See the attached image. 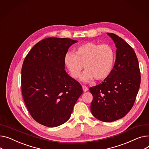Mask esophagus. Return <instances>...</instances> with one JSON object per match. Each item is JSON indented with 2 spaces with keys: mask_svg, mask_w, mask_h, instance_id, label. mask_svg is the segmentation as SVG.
<instances>
[{
  "mask_svg": "<svg viewBox=\"0 0 149 149\" xmlns=\"http://www.w3.org/2000/svg\"><path fill=\"white\" fill-rule=\"evenodd\" d=\"M82 87H83V90L84 92H87V91H88V88H87L86 86L83 85V86H82Z\"/></svg>",
  "mask_w": 149,
  "mask_h": 149,
  "instance_id": "obj_1",
  "label": "esophagus"
}]
</instances>
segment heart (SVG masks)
<instances>
[{"mask_svg":"<svg viewBox=\"0 0 149 149\" xmlns=\"http://www.w3.org/2000/svg\"><path fill=\"white\" fill-rule=\"evenodd\" d=\"M114 59L115 52L111 45L86 42L76 47L75 53H67L64 62L73 78L79 75L84 65L86 70L80 78L83 81L88 82L93 77L96 80L107 78L112 71Z\"/></svg>","mask_w":149,"mask_h":149,"instance_id":"1","label":"heart"}]
</instances>
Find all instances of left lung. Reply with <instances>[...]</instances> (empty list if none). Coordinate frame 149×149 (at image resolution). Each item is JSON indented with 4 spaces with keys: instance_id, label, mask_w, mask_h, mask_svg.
I'll use <instances>...</instances> for the list:
<instances>
[{
    "instance_id": "obj_1",
    "label": "left lung",
    "mask_w": 149,
    "mask_h": 149,
    "mask_svg": "<svg viewBox=\"0 0 149 149\" xmlns=\"http://www.w3.org/2000/svg\"><path fill=\"white\" fill-rule=\"evenodd\" d=\"M116 58L113 69L101 84L89 88L93 95L91 110L97 119L111 122L125 116L132 108L139 90V63L133 48L114 33Z\"/></svg>"
}]
</instances>
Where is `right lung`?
Wrapping results in <instances>:
<instances>
[{"instance_id":"obj_1","label":"right lung","mask_w":149,"mask_h":149,"mask_svg":"<svg viewBox=\"0 0 149 149\" xmlns=\"http://www.w3.org/2000/svg\"><path fill=\"white\" fill-rule=\"evenodd\" d=\"M77 41L47 38L35 44L26 56L22 68V92L33 119L47 127L68 120L83 93L80 83L65 70L64 57Z\"/></svg>"}]
</instances>
